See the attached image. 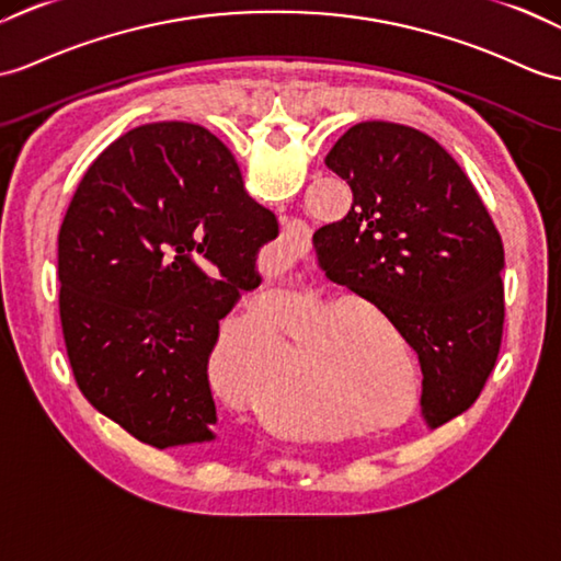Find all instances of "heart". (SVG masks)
I'll use <instances>...</instances> for the list:
<instances>
[{
  "label": "heart",
  "instance_id": "1",
  "mask_svg": "<svg viewBox=\"0 0 561 561\" xmlns=\"http://www.w3.org/2000/svg\"><path fill=\"white\" fill-rule=\"evenodd\" d=\"M360 308H370L366 301L356 298ZM330 322V312H318L312 316L306 324V332H320L324 324ZM265 348H275V332H267L265 336ZM227 373L231 385L241 389H249L253 382V368L257 360L249 354V351H229L227 354ZM316 375L320 380L322 392L348 401V399H363V401H375L385 403L389 394L394 392V382L389 380L385 368L375 363V356L368 354L366 348L358 344H348L344 340H332L330 330H324L316 346Z\"/></svg>",
  "mask_w": 561,
  "mask_h": 561
}]
</instances>
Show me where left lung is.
Wrapping results in <instances>:
<instances>
[{"mask_svg": "<svg viewBox=\"0 0 561 561\" xmlns=\"http://www.w3.org/2000/svg\"><path fill=\"white\" fill-rule=\"evenodd\" d=\"M354 193L312 245L328 279L368 298L419 354L423 415L476 403L504 330V245L471 181L419 128L360 122L324 158Z\"/></svg>", "mask_w": 561, "mask_h": 561, "instance_id": "left-lung-1", "label": "left lung"}]
</instances>
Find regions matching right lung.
<instances>
[{"instance_id":"1","label":"right lung","mask_w":561,"mask_h":561,"mask_svg":"<svg viewBox=\"0 0 561 561\" xmlns=\"http://www.w3.org/2000/svg\"><path fill=\"white\" fill-rule=\"evenodd\" d=\"M277 231L207 128L160 122L116 138L57 239L61 332L83 397L150 447L213 439L219 320L260 284L255 253Z\"/></svg>"}]
</instances>
